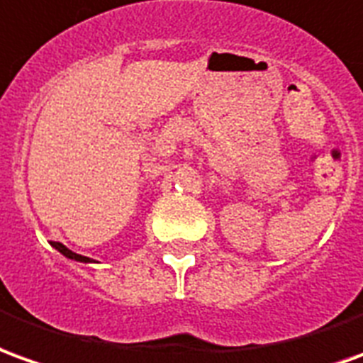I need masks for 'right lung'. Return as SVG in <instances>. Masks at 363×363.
<instances>
[{
    "mask_svg": "<svg viewBox=\"0 0 363 363\" xmlns=\"http://www.w3.org/2000/svg\"><path fill=\"white\" fill-rule=\"evenodd\" d=\"M52 246H54V248H56V250H58V252H62V254H64V256H66V258L78 259V262H89V258H86V256H79V254H76V252L68 250V248H66L64 244L52 242Z\"/></svg>",
    "mask_w": 363,
    "mask_h": 363,
    "instance_id": "obj_1",
    "label": "right lung"
}]
</instances>
